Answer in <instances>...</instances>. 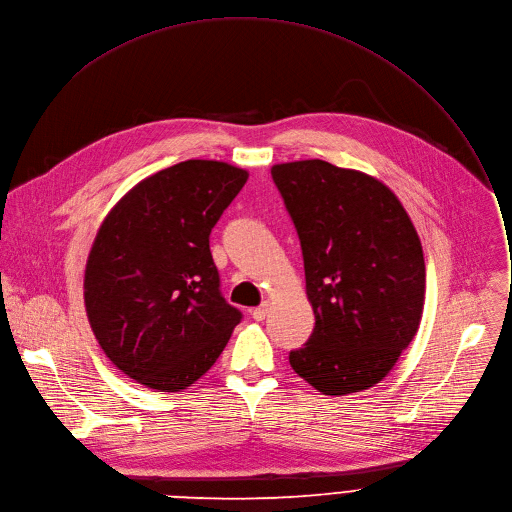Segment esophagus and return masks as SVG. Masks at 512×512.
Masks as SVG:
<instances>
[{"instance_id":"obj_1","label":"esophagus","mask_w":512,"mask_h":512,"mask_svg":"<svg viewBox=\"0 0 512 512\" xmlns=\"http://www.w3.org/2000/svg\"><path fill=\"white\" fill-rule=\"evenodd\" d=\"M267 314H269V306H267V304H263V306L251 310V316H253L255 320H263Z\"/></svg>"}]
</instances>
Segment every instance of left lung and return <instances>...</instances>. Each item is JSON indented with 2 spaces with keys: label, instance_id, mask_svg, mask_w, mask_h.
Returning <instances> with one entry per match:
<instances>
[{
  "label": "left lung",
  "instance_id": "obj_1",
  "mask_svg": "<svg viewBox=\"0 0 512 512\" xmlns=\"http://www.w3.org/2000/svg\"><path fill=\"white\" fill-rule=\"evenodd\" d=\"M271 177L296 226L314 331L290 353L312 388L347 396L380 384L414 339L425 306L421 239L380 179L320 159Z\"/></svg>",
  "mask_w": 512,
  "mask_h": 512
}]
</instances>
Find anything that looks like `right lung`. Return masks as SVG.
<instances>
[{"instance_id":"obj_1","label":"right lung","mask_w":512,"mask_h":512,"mask_svg":"<svg viewBox=\"0 0 512 512\" xmlns=\"http://www.w3.org/2000/svg\"><path fill=\"white\" fill-rule=\"evenodd\" d=\"M249 173L190 159L138 181L91 245L83 300L108 359L159 392L198 382L243 314L220 294L210 232Z\"/></svg>"}]
</instances>
